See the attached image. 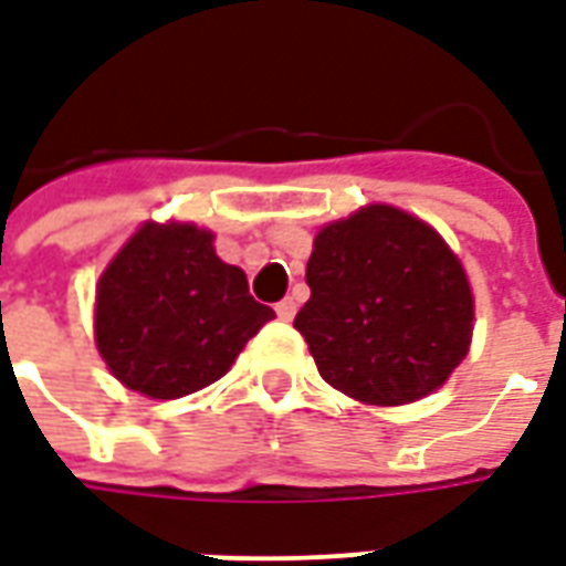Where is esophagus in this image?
I'll return each mask as SVG.
<instances>
[{"label":"esophagus","mask_w":566,"mask_h":566,"mask_svg":"<svg viewBox=\"0 0 566 566\" xmlns=\"http://www.w3.org/2000/svg\"><path fill=\"white\" fill-rule=\"evenodd\" d=\"M275 315H279L282 321H294V315H296L294 300H291V296H284L282 303H275Z\"/></svg>","instance_id":"1"}]
</instances>
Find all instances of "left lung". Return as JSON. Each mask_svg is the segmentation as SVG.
<instances>
[{"label": "left lung", "instance_id": "left-lung-1", "mask_svg": "<svg viewBox=\"0 0 566 566\" xmlns=\"http://www.w3.org/2000/svg\"><path fill=\"white\" fill-rule=\"evenodd\" d=\"M296 312L321 379L352 400L403 406L446 385L470 352L473 291L458 254L385 202L321 227Z\"/></svg>", "mask_w": 566, "mask_h": 566}]
</instances>
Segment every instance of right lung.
Instances as JSON below:
<instances>
[{"mask_svg": "<svg viewBox=\"0 0 566 566\" xmlns=\"http://www.w3.org/2000/svg\"><path fill=\"white\" fill-rule=\"evenodd\" d=\"M197 223H142L96 284L93 339L129 391L178 400L218 381L275 318Z\"/></svg>", "mask_w": 566, "mask_h": 566, "instance_id": "1", "label": "right lung"}]
</instances>
